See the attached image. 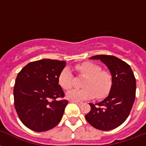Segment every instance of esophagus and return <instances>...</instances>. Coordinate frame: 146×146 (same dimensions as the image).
<instances>
[{"mask_svg": "<svg viewBox=\"0 0 146 146\" xmlns=\"http://www.w3.org/2000/svg\"><path fill=\"white\" fill-rule=\"evenodd\" d=\"M71 102H73V103H76V104H79V105H80V104H82V102H77V101H71Z\"/></svg>", "mask_w": 146, "mask_h": 146, "instance_id": "34e87169", "label": "esophagus"}]
</instances>
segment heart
<instances>
[{
	"mask_svg": "<svg viewBox=\"0 0 146 146\" xmlns=\"http://www.w3.org/2000/svg\"><path fill=\"white\" fill-rule=\"evenodd\" d=\"M78 74L86 77L82 87L84 89H73L66 92V98L72 101L91 99L95 96L98 99L106 98L113 86V77L111 73L102 70V67L92 62L86 61L75 66ZM73 74L68 67L62 69L57 76V82L62 89L69 90L73 87Z\"/></svg>",
	"mask_w": 146,
	"mask_h": 146,
	"instance_id": "heart-1",
	"label": "heart"
}]
</instances>
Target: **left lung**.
<instances>
[{"instance_id":"obj_1","label":"left lung","mask_w":146,"mask_h":146,"mask_svg":"<svg viewBox=\"0 0 146 146\" xmlns=\"http://www.w3.org/2000/svg\"><path fill=\"white\" fill-rule=\"evenodd\" d=\"M91 59L102 60L111 72L113 86L102 102L89 103L91 110L85 117L89 124L100 130H111L128 117L136 97V78L129 64L112 55H96Z\"/></svg>"}]
</instances>
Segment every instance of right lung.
I'll list each match as a JSON object with an SVG mask.
<instances>
[{
    "instance_id": "obj_1",
    "label": "right lung",
    "mask_w": 146,
    "mask_h": 146,
    "mask_svg": "<svg viewBox=\"0 0 146 146\" xmlns=\"http://www.w3.org/2000/svg\"><path fill=\"white\" fill-rule=\"evenodd\" d=\"M65 65L64 60L42 59L31 62L18 73L14 106L19 120L29 129L47 131L61 120L68 101L64 99L57 76Z\"/></svg>"
}]
</instances>
